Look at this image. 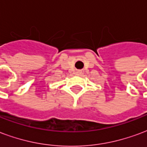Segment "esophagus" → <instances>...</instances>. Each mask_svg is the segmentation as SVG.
<instances>
[{
  "instance_id": "34e87169",
  "label": "esophagus",
  "mask_w": 147,
  "mask_h": 147,
  "mask_svg": "<svg viewBox=\"0 0 147 147\" xmlns=\"http://www.w3.org/2000/svg\"><path fill=\"white\" fill-rule=\"evenodd\" d=\"M76 74H77L78 75H80L81 74V70H78V71L76 72Z\"/></svg>"
}]
</instances>
